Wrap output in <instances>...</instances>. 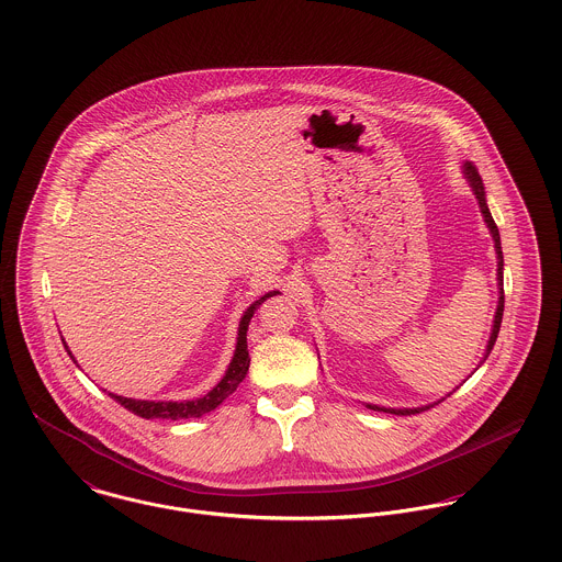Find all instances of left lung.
Masks as SVG:
<instances>
[{"instance_id": "8db88e82", "label": "left lung", "mask_w": 562, "mask_h": 562, "mask_svg": "<svg viewBox=\"0 0 562 562\" xmlns=\"http://www.w3.org/2000/svg\"><path fill=\"white\" fill-rule=\"evenodd\" d=\"M463 170H465V177H468V181H470V186H472V190H474L476 199H479V205H481L484 223H486V227H488V232H491V236H493V241H495V252H497V281H499V303H497V312H495V321H493L491 339H488V344H486V352H484V359H486V357H488V352H491V348H493V344H495V339H497V333H499V324H502V314H504V279H502L504 259H502V246H499V232H497V225H495V221H493V216H491V212H488V207H486V201H484V186H482L479 168H476L474 164H465V168H463ZM368 406H370V408H374V411H385V413H396V415H415V413H422V411L430 408L432 404H428V406H419V408H383V406H376V404H368Z\"/></svg>"}]
</instances>
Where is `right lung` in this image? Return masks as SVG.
Listing matches in <instances>:
<instances>
[{"mask_svg":"<svg viewBox=\"0 0 562 562\" xmlns=\"http://www.w3.org/2000/svg\"><path fill=\"white\" fill-rule=\"evenodd\" d=\"M279 292H268L266 296H261L259 301H255L246 314L241 316L240 330H238V346H236V355L229 363V370L227 374L223 376V381L210 392L205 394L203 398H196V401L186 402H149V401H132V398H123V396H116V394H110L114 401L119 402L121 406H125L127 411H132L134 415H140L145 419H154V417H160V419H190V417H201L210 411H214L221 402L225 398H229L248 372V366H250V357H248V348H246V330H248V322L252 318V314L259 310V305L274 296ZM67 348V344H65ZM69 357L74 359L71 350L67 348ZM76 361V359H74Z\"/></svg>","mask_w":562,"mask_h":562,"instance_id":"right-lung-1","label":"right lung"}]
</instances>
